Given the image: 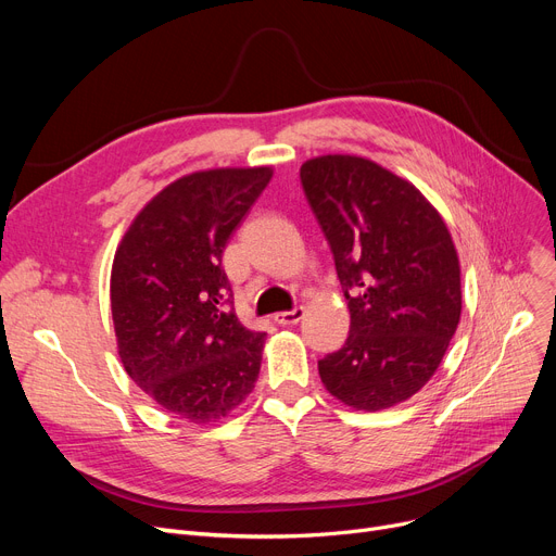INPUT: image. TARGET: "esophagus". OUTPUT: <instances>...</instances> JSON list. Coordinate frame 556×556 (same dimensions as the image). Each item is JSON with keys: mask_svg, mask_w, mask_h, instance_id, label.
Masks as SVG:
<instances>
[{"mask_svg": "<svg viewBox=\"0 0 556 556\" xmlns=\"http://www.w3.org/2000/svg\"><path fill=\"white\" fill-rule=\"evenodd\" d=\"M304 313H306L304 306H295V308H290V311H281V313H275V323H277V325H298L300 319L304 317Z\"/></svg>", "mask_w": 556, "mask_h": 556, "instance_id": "34e87169", "label": "esophagus"}]
</instances>
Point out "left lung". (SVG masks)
I'll list each match as a JSON object with an SVG mask.
<instances>
[{"mask_svg":"<svg viewBox=\"0 0 556 556\" xmlns=\"http://www.w3.org/2000/svg\"><path fill=\"white\" fill-rule=\"evenodd\" d=\"M300 180L352 313L342 349L317 363L319 378L356 410L392 407L430 381L459 325L446 223L415 185L365 157L308 160Z\"/></svg>","mask_w":556,"mask_h":556,"instance_id":"left-lung-1","label":"left lung"}]
</instances>
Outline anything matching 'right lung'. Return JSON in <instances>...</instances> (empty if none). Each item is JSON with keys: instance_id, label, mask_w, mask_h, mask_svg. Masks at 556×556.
Returning <instances> with one entry per match:
<instances>
[{"instance_id": "add662e5", "label": "right lung", "mask_w": 556, "mask_h": 556, "mask_svg": "<svg viewBox=\"0 0 556 556\" xmlns=\"http://www.w3.org/2000/svg\"><path fill=\"white\" fill-rule=\"evenodd\" d=\"M270 166L198 170L162 189L116 248L110 302L128 376L191 424L227 417L252 390L266 333L233 313L220 266Z\"/></svg>"}]
</instances>
